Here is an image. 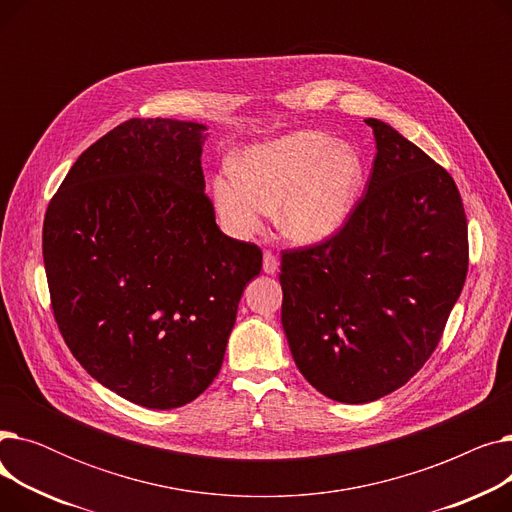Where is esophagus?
<instances>
[{
    "mask_svg": "<svg viewBox=\"0 0 512 512\" xmlns=\"http://www.w3.org/2000/svg\"><path fill=\"white\" fill-rule=\"evenodd\" d=\"M278 270H280L278 257L274 253H270V251H265L263 253V272L265 274H278Z\"/></svg>",
    "mask_w": 512,
    "mask_h": 512,
    "instance_id": "esophagus-1",
    "label": "esophagus"
}]
</instances>
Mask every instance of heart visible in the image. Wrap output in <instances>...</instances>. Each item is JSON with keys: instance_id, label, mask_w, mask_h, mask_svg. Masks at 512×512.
<instances>
[{"instance_id": "b5f03b06", "label": "heart", "mask_w": 512, "mask_h": 512, "mask_svg": "<svg viewBox=\"0 0 512 512\" xmlns=\"http://www.w3.org/2000/svg\"><path fill=\"white\" fill-rule=\"evenodd\" d=\"M367 178L361 153L330 134L305 130L249 149L213 180L226 230L253 236L276 207V226L292 242L315 245L351 218Z\"/></svg>"}]
</instances>
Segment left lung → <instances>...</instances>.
I'll return each mask as SVG.
<instances>
[{
    "label": "left lung",
    "instance_id": "8db88e82",
    "mask_svg": "<svg viewBox=\"0 0 512 512\" xmlns=\"http://www.w3.org/2000/svg\"><path fill=\"white\" fill-rule=\"evenodd\" d=\"M367 193L324 242L282 251V328L294 363L324 396L363 405L432 357L469 267L452 176L382 120Z\"/></svg>",
    "mask_w": 512,
    "mask_h": 512
}]
</instances>
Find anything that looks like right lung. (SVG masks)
Wrapping results in <instances>:
<instances>
[{
  "mask_svg": "<svg viewBox=\"0 0 512 512\" xmlns=\"http://www.w3.org/2000/svg\"><path fill=\"white\" fill-rule=\"evenodd\" d=\"M205 126L132 118L80 155L49 201L43 263L56 324L105 388L147 409L220 373L261 249L226 236L201 170Z\"/></svg>",
  "mask_w": 512,
  "mask_h": 512,
  "instance_id": "1",
  "label": "right lung"
}]
</instances>
